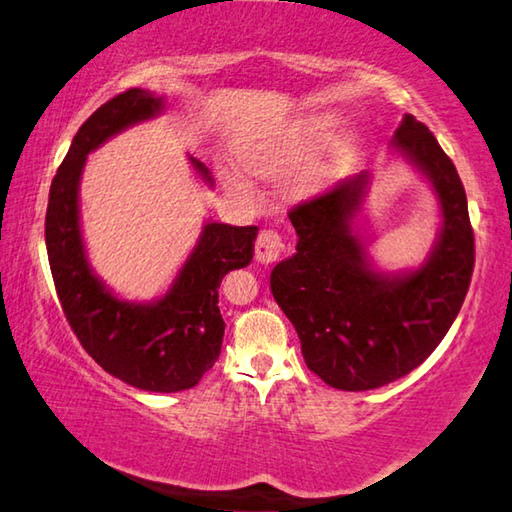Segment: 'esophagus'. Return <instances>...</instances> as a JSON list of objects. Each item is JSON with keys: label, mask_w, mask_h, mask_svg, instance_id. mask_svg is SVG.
Instances as JSON below:
<instances>
[{"label": "esophagus", "mask_w": 512, "mask_h": 512, "mask_svg": "<svg viewBox=\"0 0 512 512\" xmlns=\"http://www.w3.org/2000/svg\"><path fill=\"white\" fill-rule=\"evenodd\" d=\"M283 249H285V242L276 231L265 229L258 233V238H256V261L258 263H263V265L274 263L276 258L283 254Z\"/></svg>", "instance_id": "esophagus-1"}]
</instances>
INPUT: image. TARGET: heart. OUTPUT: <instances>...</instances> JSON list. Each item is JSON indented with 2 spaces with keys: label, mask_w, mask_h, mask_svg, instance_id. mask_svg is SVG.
I'll use <instances>...</instances> for the list:
<instances>
[{
  "label": "heart",
  "mask_w": 512,
  "mask_h": 512,
  "mask_svg": "<svg viewBox=\"0 0 512 512\" xmlns=\"http://www.w3.org/2000/svg\"><path fill=\"white\" fill-rule=\"evenodd\" d=\"M328 128V116H301L299 121L288 125L279 137L251 143V146L242 150V164L256 175L283 173V170H288L294 164H299V161L310 157L312 152L319 148V143L326 139ZM346 150V143L337 141L324 152V155L310 161V164L299 170L290 182L292 193L312 195L328 186L339 175V170H342L346 161ZM231 179L236 186H245V179L238 173H233Z\"/></svg>",
  "instance_id": "1"
}]
</instances>
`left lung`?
<instances>
[{
  "mask_svg": "<svg viewBox=\"0 0 512 512\" xmlns=\"http://www.w3.org/2000/svg\"><path fill=\"white\" fill-rule=\"evenodd\" d=\"M391 148L432 182L441 204V231L425 263L396 274L375 270L353 224L369 188V173H360L294 206L297 254L270 279L308 369L342 391L378 389L423 364L454 324L472 279L474 233L452 159L411 114Z\"/></svg>",
  "mask_w": 512,
  "mask_h": 512,
  "instance_id": "left-lung-1",
  "label": "left lung"
}]
</instances>
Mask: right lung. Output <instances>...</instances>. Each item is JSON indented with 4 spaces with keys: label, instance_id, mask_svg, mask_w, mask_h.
Returning <instances> with one entry per match:
<instances>
[{
    "label": "right lung",
    "instance_id": "add662e5",
    "mask_svg": "<svg viewBox=\"0 0 512 512\" xmlns=\"http://www.w3.org/2000/svg\"><path fill=\"white\" fill-rule=\"evenodd\" d=\"M161 110L164 98L132 87L80 125L51 182L44 238L62 312L85 351L134 389L175 393L195 387L218 360L224 337L220 281L251 263L258 227L206 222L168 292L150 303L119 299L98 279L80 233L78 188L87 155ZM191 164L213 186L209 168L195 157Z\"/></svg>",
    "mask_w": 512,
    "mask_h": 512
}]
</instances>
